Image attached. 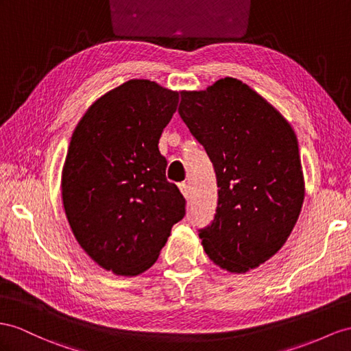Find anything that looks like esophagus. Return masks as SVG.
Listing matches in <instances>:
<instances>
[{
    "label": "esophagus",
    "instance_id": "34e87169",
    "mask_svg": "<svg viewBox=\"0 0 351 351\" xmlns=\"http://www.w3.org/2000/svg\"><path fill=\"white\" fill-rule=\"evenodd\" d=\"M179 190H181V193L184 194L185 199H190V195H191V186L190 185L185 184V182L179 184Z\"/></svg>",
    "mask_w": 351,
    "mask_h": 351
}]
</instances>
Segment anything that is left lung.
Instances as JSON below:
<instances>
[{
	"mask_svg": "<svg viewBox=\"0 0 351 351\" xmlns=\"http://www.w3.org/2000/svg\"><path fill=\"white\" fill-rule=\"evenodd\" d=\"M178 112L217 173V213L199 234L204 252L230 273H246L285 245L300 217L305 190L296 134L231 77L182 92Z\"/></svg>",
	"mask_w": 351,
	"mask_h": 351,
	"instance_id": "8db88e82",
	"label": "left lung"
}]
</instances>
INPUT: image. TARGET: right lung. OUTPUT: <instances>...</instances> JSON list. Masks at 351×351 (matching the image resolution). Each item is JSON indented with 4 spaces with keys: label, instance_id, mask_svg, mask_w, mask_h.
Instances as JSON below:
<instances>
[{
    "label": "right lung",
    "instance_id": "right-lung-1",
    "mask_svg": "<svg viewBox=\"0 0 351 351\" xmlns=\"http://www.w3.org/2000/svg\"><path fill=\"white\" fill-rule=\"evenodd\" d=\"M179 101L149 80H129L88 108L73 133L62 200L77 241L96 264L136 276L157 261L185 199L166 179L158 141Z\"/></svg>",
    "mask_w": 351,
    "mask_h": 351
}]
</instances>
